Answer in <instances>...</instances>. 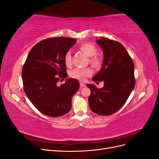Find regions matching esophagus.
Returning <instances> with one entry per match:
<instances>
[{
  "instance_id": "34e87169",
  "label": "esophagus",
  "mask_w": 159,
  "mask_h": 159,
  "mask_svg": "<svg viewBox=\"0 0 159 159\" xmlns=\"http://www.w3.org/2000/svg\"><path fill=\"white\" fill-rule=\"evenodd\" d=\"M85 84L84 83H82V82H80V88H83V87H85Z\"/></svg>"
}]
</instances>
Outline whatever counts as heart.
<instances>
[{
  "label": "heart",
  "mask_w": 159,
  "mask_h": 159,
  "mask_svg": "<svg viewBox=\"0 0 159 159\" xmlns=\"http://www.w3.org/2000/svg\"><path fill=\"white\" fill-rule=\"evenodd\" d=\"M79 49L84 54L88 57H91L89 58V62L95 68H100L102 65V59L98 56H95L98 52L96 47L91 43H84L79 46ZM64 63L67 66L71 65V54L70 51L67 52L64 57ZM93 74V70L89 67L85 68H75L72 70L70 72V76L72 78L78 80L80 81H85L88 77L91 75Z\"/></svg>",
  "instance_id": "heart-1"
}]
</instances>
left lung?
<instances>
[{
  "mask_svg": "<svg viewBox=\"0 0 159 159\" xmlns=\"http://www.w3.org/2000/svg\"><path fill=\"white\" fill-rule=\"evenodd\" d=\"M102 48L103 64L92 79L104 81L102 88L87 84L91 90L88 98L90 109L100 115H110L117 112L125 103L135 85L134 64L127 50L121 43L102 37L97 40Z\"/></svg>",
  "mask_w": 159,
  "mask_h": 159,
  "instance_id": "1",
  "label": "left lung"
}]
</instances>
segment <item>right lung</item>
I'll return each instance as SVG.
<instances>
[{
    "label": "right lung",
    "instance_id": "obj_1",
    "mask_svg": "<svg viewBox=\"0 0 159 159\" xmlns=\"http://www.w3.org/2000/svg\"><path fill=\"white\" fill-rule=\"evenodd\" d=\"M75 39L67 37L50 38L34 46L23 66L24 91L31 103L47 116L60 117L70 111L71 98L80 88L79 81L67 79L57 85L68 74L64 57Z\"/></svg>",
    "mask_w": 159,
    "mask_h": 159
}]
</instances>
